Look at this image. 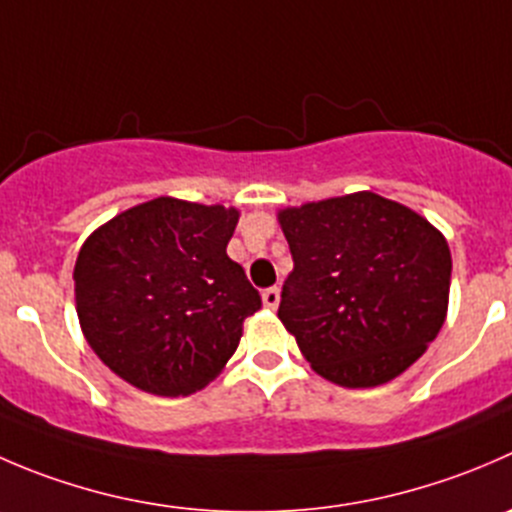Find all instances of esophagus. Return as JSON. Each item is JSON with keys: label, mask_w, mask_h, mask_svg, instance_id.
Here are the masks:
<instances>
[{"label": "esophagus", "mask_w": 512, "mask_h": 512, "mask_svg": "<svg viewBox=\"0 0 512 512\" xmlns=\"http://www.w3.org/2000/svg\"><path fill=\"white\" fill-rule=\"evenodd\" d=\"M262 302H265L267 310H277V305H280V287H267L262 292Z\"/></svg>", "instance_id": "obj_1"}]
</instances>
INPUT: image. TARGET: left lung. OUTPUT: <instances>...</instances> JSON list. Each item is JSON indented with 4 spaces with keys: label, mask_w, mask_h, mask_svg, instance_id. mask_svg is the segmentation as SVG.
Here are the masks:
<instances>
[{
    "label": "left lung",
    "mask_w": 512,
    "mask_h": 512,
    "mask_svg": "<svg viewBox=\"0 0 512 512\" xmlns=\"http://www.w3.org/2000/svg\"><path fill=\"white\" fill-rule=\"evenodd\" d=\"M277 222L295 262L277 317L312 370L340 388L403 375L448 315L443 232L367 190L285 207Z\"/></svg>",
    "instance_id": "8db88e82"
}]
</instances>
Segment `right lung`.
<instances>
[{
	"instance_id": "add662e5",
	"label": "right lung",
	"mask_w": 512,
	"mask_h": 512,
	"mask_svg": "<svg viewBox=\"0 0 512 512\" xmlns=\"http://www.w3.org/2000/svg\"><path fill=\"white\" fill-rule=\"evenodd\" d=\"M237 220V207L157 197L84 240L74 265L79 327L114 375L165 398L220 375L262 305L227 257Z\"/></svg>"
}]
</instances>
